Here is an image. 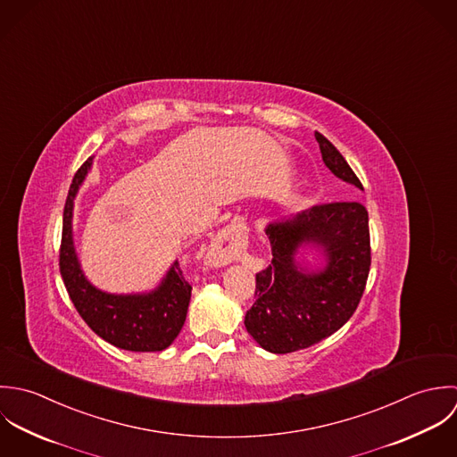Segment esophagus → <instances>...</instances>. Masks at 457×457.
<instances>
[{"mask_svg": "<svg viewBox=\"0 0 457 457\" xmlns=\"http://www.w3.org/2000/svg\"><path fill=\"white\" fill-rule=\"evenodd\" d=\"M245 238H247L245 231L240 226H231V228L222 229L210 247V254H212L213 262L219 265L229 263L238 251L245 249V245H247Z\"/></svg>", "mask_w": 457, "mask_h": 457, "instance_id": "34e87169", "label": "esophagus"}]
</instances>
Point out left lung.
I'll return each instance as SVG.
<instances>
[{
	"label": "left lung",
	"instance_id": "obj_1",
	"mask_svg": "<svg viewBox=\"0 0 457 457\" xmlns=\"http://www.w3.org/2000/svg\"><path fill=\"white\" fill-rule=\"evenodd\" d=\"M325 166L343 182L364 188L339 150L314 132ZM272 263L256 274V302L245 328L270 353L309 348L337 332L355 312L370 267L369 215L357 201L316 204L267 228ZM314 246L326 258L318 271L295 260Z\"/></svg>",
	"mask_w": 457,
	"mask_h": 457
}]
</instances>
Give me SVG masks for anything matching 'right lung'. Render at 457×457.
Listing matches in <instances>:
<instances>
[{
	"mask_svg": "<svg viewBox=\"0 0 457 457\" xmlns=\"http://www.w3.org/2000/svg\"><path fill=\"white\" fill-rule=\"evenodd\" d=\"M93 157L76 173L63 210L60 272L72 303L93 332L109 345L127 352H162L180 334L192 286L175 262L162 282L137 295H114L95 287L85 277L72 238L74 199L85 182Z\"/></svg>",
	"mask_w": 457,
	"mask_h": 457,
	"instance_id": "add662e5",
	"label": "right lung"
}]
</instances>
